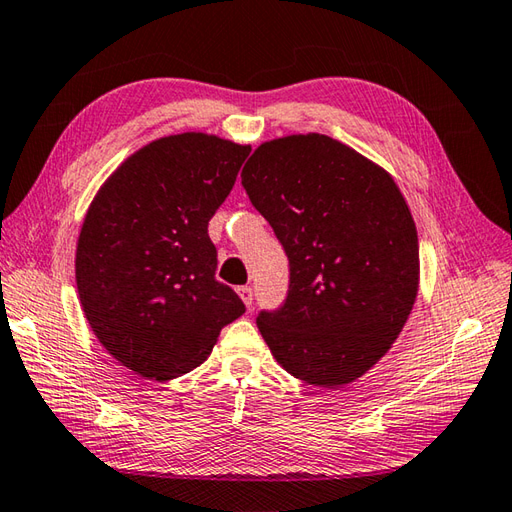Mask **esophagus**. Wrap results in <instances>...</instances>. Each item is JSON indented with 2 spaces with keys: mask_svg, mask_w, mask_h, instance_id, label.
Returning a JSON list of instances; mask_svg holds the SVG:
<instances>
[{
  "mask_svg": "<svg viewBox=\"0 0 512 512\" xmlns=\"http://www.w3.org/2000/svg\"><path fill=\"white\" fill-rule=\"evenodd\" d=\"M237 294L242 296V301L246 303V307H253V303H255V290L251 288V285H240V288H237Z\"/></svg>",
  "mask_w": 512,
  "mask_h": 512,
  "instance_id": "esophagus-1",
  "label": "esophagus"
}]
</instances>
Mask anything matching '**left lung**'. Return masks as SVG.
I'll use <instances>...</instances> for the list:
<instances>
[{"label": "left lung", "mask_w": 512, "mask_h": 512, "mask_svg": "<svg viewBox=\"0 0 512 512\" xmlns=\"http://www.w3.org/2000/svg\"><path fill=\"white\" fill-rule=\"evenodd\" d=\"M242 185L290 266L283 303L257 316L261 336L303 382H353L397 340L417 299L406 200L375 163L318 133L261 144Z\"/></svg>", "instance_id": "1"}]
</instances>
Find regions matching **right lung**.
<instances>
[{
  "mask_svg": "<svg viewBox=\"0 0 512 512\" xmlns=\"http://www.w3.org/2000/svg\"><path fill=\"white\" fill-rule=\"evenodd\" d=\"M248 152L202 133L163 137L126 159L91 202L76 251L82 312L102 347L141 377L189 373L246 312L216 279L207 227Z\"/></svg>",
  "mask_w": 512,
  "mask_h": 512,
  "instance_id": "right-lung-1",
  "label": "right lung"
}]
</instances>
